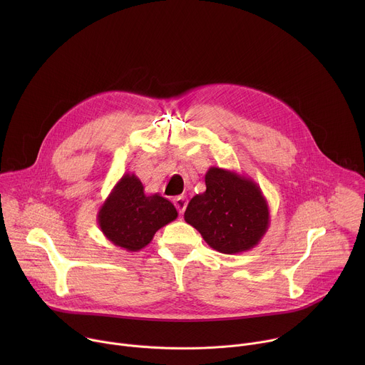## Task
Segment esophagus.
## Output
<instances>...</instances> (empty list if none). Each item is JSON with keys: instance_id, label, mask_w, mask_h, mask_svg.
Wrapping results in <instances>:
<instances>
[{"instance_id": "esophagus-1", "label": "esophagus", "mask_w": 365, "mask_h": 365, "mask_svg": "<svg viewBox=\"0 0 365 365\" xmlns=\"http://www.w3.org/2000/svg\"><path fill=\"white\" fill-rule=\"evenodd\" d=\"M173 202H175V206H176V210L179 211V214H183L185 210H186V206H187L186 196H176L173 199Z\"/></svg>"}]
</instances>
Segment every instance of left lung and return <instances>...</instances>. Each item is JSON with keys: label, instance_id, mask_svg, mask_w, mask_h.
Masks as SVG:
<instances>
[{"label": "left lung", "instance_id": "8db88e82", "mask_svg": "<svg viewBox=\"0 0 365 365\" xmlns=\"http://www.w3.org/2000/svg\"><path fill=\"white\" fill-rule=\"evenodd\" d=\"M205 183L206 190L190 199L185 221L222 254H238L258 245L270 225L269 203L259 186L221 168H210Z\"/></svg>", "mask_w": 365, "mask_h": 365}]
</instances>
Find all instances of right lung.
<instances>
[{"instance_id":"obj_1","label":"right lung","mask_w":365,"mask_h":365,"mask_svg":"<svg viewBox=\"0 0 365 365\" xmlns=\"http://www.w3.org/2000/svg\"><path fill=\"white\" fill-rule=\"evenodd\" d=\"M176 218L175 205L158 193L145 195L134 173L118 180L96 215L107 240L131 252L148 245L155 232Z\"/></svg>"}]
</instances>
